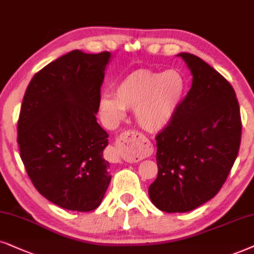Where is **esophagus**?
<instances>
[{"instance_id":"34e87169","label":"esophagus","mask_w":254,"mask_h":254,"mask_svg":"<svg viewBox=\"0 0 254 254\" xmlns=\"http://www.w3.org/2000/svg\"><path fill=\"white\" fill-rule=\"evenodd\" d=\"M145 141H146L145 137L138 131L127 130L117 137L116 144L110 147V151L116 157H118V153L121 152H143Z\"/></svg>"}]
</instances>
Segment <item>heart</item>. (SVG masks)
I'll list each match as a JSON object with an SVG mask.
<instances>
[{"label": "heart", "instance_id": "b5f03b06", "mask_svg": "<svg viewBox=\"0 0 254 254\" xmlns=\"http://www.w3.org/2000/svg\"><path fill=\"white\" fill-rule=\"evenodd\" d=\"M186 93L187 82L179 70L140 69L118 82L116 96L103 94L100 110L109 120L118 121L124 109H134V117L140 127L148 132H159L177 117Z\"/></svg>", "mask_w": 254, "mask_h": 254}]
</instances>
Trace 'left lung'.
<instances>
[{
  "label": "left lung",
  "instance_id": "1",
  "mask_svg": "<svg viewBox=\"0 0 254 254\" xmlns=\"http://www.w3.org/2000/svg\"><path fill=\"white\" fill-rule=\"evenodd\" d=\"M192 75L174 121L157 136L158 177L148 188L155 207L187 212L211 200L238 155L242 120L229 81L201 58L178 54Z\"/></svg>",
  "mask_w": 254,
  "mask_h": 254
}]
</instances>
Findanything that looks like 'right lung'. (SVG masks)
<instances>
[{
    "label": "right lung",
    "instance_id": "add662e5",
    "mask_svg": "<svg viewBox=\"0 0 254 254\" xmlns=\"http://www.w3.org/2000/svg\"><path fill=\"white\" fill-rule=\"evenodd\" d=\"M110 57L74 50L36 73L23 97L17 143L26 173L67 210L96 209L111 180L103 158L109 136L96 121Z\"/></svg>",
    "mask_w": 254,
    "mask_h": 254
}]
</instances>
